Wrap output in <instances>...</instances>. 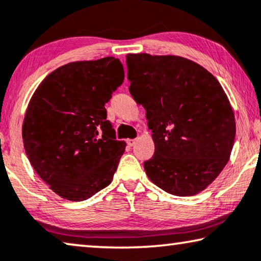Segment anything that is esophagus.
<instances>
[{
	"instance_id": "esophagus-1",
	"label": "esophagus",
	"mask_w": 261,
	"mask_h": 261,
	"mask_svg": "<svg viewBox=\"0 0 261 261\" xmlns=\"http://www.w3.org/2000/svg\"><path fill=\"white\" fill-rule=\"evenodd\" d=\"M137 141H138L137 139H133V140H130V139H129V140H127V145L132 147V146H134L135 143H137Z\"/></svg>"
}]
</instances>
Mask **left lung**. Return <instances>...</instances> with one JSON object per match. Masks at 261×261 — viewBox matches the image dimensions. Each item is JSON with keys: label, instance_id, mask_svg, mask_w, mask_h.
I'll use <instances>...</instances> for the list:
<instances>
[{"label": "left lung", "instance_id": "left-lung-1", "mask_svg": "<svg viewBox=\"0 0 261 261\" xmlns=\"http://www.w3.org/2000/svg\"><path fill=\"white\" fill-rule=\"evenodd\" d=\"M135 102L146 109L155 152L146 174L169 194L206 190L227 164L236 118L221 85L208 70L176 55L127 54Z\"/></svg>", "mask_w": 261, "mask_h": 261}]
</instances>
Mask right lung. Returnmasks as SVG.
Wrapping results in <instances>:
<instances>
[{"mask_svg":"<svg viewBox=\"0 0 261 261\" xmlns=\"http://www.w3.org/2000/svg\"><path fill=\"white\" fill-rule=\"evenodd\" d=\"M118 59L67 63L34 92L22 124L25 154L49 188L82 201L112 182L126 142L115 140L105 103L122 84Z\"/></svg>","mask_w":261,"mask_h":261,"instance_id":"right-lung-1","label":"right lung"}]
</instances>
